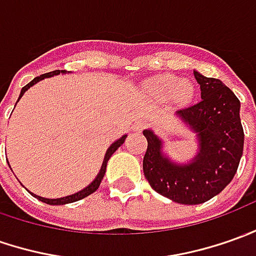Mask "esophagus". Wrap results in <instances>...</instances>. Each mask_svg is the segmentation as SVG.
Wrapping results in <instances>:
<instances>
[{
    "mask_svg": "<svg viewBox=\"0 0 256 256\" xmlns=\"http://www.w3.org/2000/svg\"><path fill=\"white\" fill-rule=\"evenodd\" d=\"M144 126H146V122H142V120H138V122H136V124H134V130H137V132H140V130H142L144 128Z\"/></svg>",
    "mask_w": 256,
    "mask_h": 256,
    "instance_id": "34e87169",
    "label": "esophagus"
}]
</instances>
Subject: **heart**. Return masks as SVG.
<instances>
[{"label":"heart","instance_id":"1","mask_svg":"<svg viewBox=\"0 0 256 256\" xmlns=\"http://www.w3.org/2000/svg\"><path fill=\"white\" fill-rule=\"evenodd\" d=\"M150 90L158 98H174L179 102H185L192 96L194 86L186 81H179L174 76H161L150 81Z\"/></svg>","mask_w":256,"mask_h":256}]
</instances>
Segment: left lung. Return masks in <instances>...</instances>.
I'll list each match as a JSON object with an SVG mask.
<instances>
[{"label": "left lung", "mask_w": 256, "mask_h": 256, "mask_svg": "<svg viewBox=\"0 0 256 256\" xmlns=\"http://www.w3.org/2000/svg\"><path fill=\"white\" fill-rule=\"evenodd\" d=\"M202 99L178 114L198 132L200 152L189 165L172 164L161 152V142L144 130L147 151L142 172L151 188L180 204H199L220 194L234 178L244 150L240 99L216 78L194 71Z\"/></svg>", "instance_id": "obj_1"}]
</instances>
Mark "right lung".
<instances>
[{
	"label": "right lung",
	"mask_w": 256,
	"mask_h": 256,
	"mask_svg": "<svg viewBox=\"0 0 256 256\" xmlns=\"http://www.w3.org/2000/svg\"><path fill=\"white\" fill-rule=\"evenodd\" d=\"M60 72V70H56V71H50V72H46V74H42L40 77H36L33 78L32 81L29 82L28 85H25L24 88H22V91H20V95H19V98L24 95V92L28 91L32 85H34L38 81H40V80H44V78L48 77H52V76H57ZM124 140H126V136H123L122 138H119L118 142H114L109 148H108V151H106V156H105V161H104V164H102V168H100V171H99L98 176L95 178V180L92 182L90 186H86L85 189H82L81 192H78V194H71V196H66V198H60V199H46V198H40V196H36V194H33L34 198H38L40 202H44V203H48V204H66V203H72V202H77V200H81V199H84V198H86L88 194H94L96 189L99 188V185H100V182H102V179H104V175H105V171H106V164H108V160L110 158V156L114 154V151L118 150L119 147H120L122 144L124 142Z\"/></svg>",
	"instance_id": "right-lung-1"
}]
</instances>
